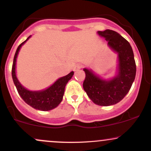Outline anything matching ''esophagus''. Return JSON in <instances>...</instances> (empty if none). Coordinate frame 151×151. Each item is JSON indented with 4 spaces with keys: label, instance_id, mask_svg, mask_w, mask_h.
<instances>
[{
    "label": "esophagus",
    "instance_id": "esophagus-1",
    "mask_svg": "<svg viewBox=\"0 0 151 151\" xmlns=\"http://www.w3.org/2000/svg\"><path fill=\"white\" fill-rule=\"evenodd\" d=\"M81 68V66L79 65H77L75 66V67H74V71H78Z\"/></svg>",
    "mask_w": 151,
    "mask_h": 151
}]
</instances>
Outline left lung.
Masks as SVG:
<instances>
[{"label":"left lung","instance_id":"left-lung-1","mask_svg":"<svg viewBox=\"0 0 151 151\" xmlns=\"http://www.w3.org/2000/svg\"><path fill=\"white\" fill-rule=\"evenodd\" d=\"M97 34L105 38L109 47L118 55L116 70L114 77L104 79L91 69L84 68L83 88L95 104L107 106L125 97L136 77V66L131 45L120 34L111 30L98 31Z\"/></svg>","mask_w":151,"mask_h":151}]
</instances>
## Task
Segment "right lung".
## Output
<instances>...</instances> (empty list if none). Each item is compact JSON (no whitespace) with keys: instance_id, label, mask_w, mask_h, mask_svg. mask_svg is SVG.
<instances>
[{"instance_id":"1","label":"right lung","mask_w":151,"mask_h":151,"mask_svg":"<svg viewBox=\"0 0 151 151\" xmlns=\"http://www.w3.org/2000/svg\"><path fill=\"white\" fill-rule=\"evenodd\" d=\"M30 37L31 35L29 36L25 41L21 43L15 52L12 67V77L19 95L26 104L37 110L47 111L56 108L61 103L65 93V86L74 75V72H71L67 75L59 78L51 86L45 89L32 91L24 87L17 77L16 62L18 53L22 46L30 39Z\"/></svg>"}]
</instances>
